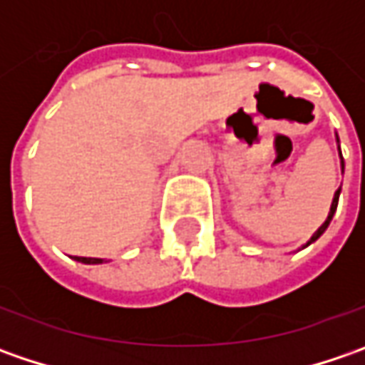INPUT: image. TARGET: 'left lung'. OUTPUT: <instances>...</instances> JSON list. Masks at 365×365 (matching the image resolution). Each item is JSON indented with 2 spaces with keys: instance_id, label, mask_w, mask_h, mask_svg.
I'll return each mask as SVG.
<instances>
[{
  "instance_id": "obj_1",
  "label": "left lung",
  "mask_w": 365,
  "mask_h": 365,
  "mask_svg": "<svg viewBox=\"0 0 365 365\" xmlns=\"http://www.w3.org/2000/svg\"><path fill=\"white\" fill-rule=\"evenodd\" d=\"M335 140H337V144H339V138H337V133H335ZM339 156H341V150H339ZM344 168H345V164H344V158H341V175H344ZM339 195H341V187L339 189L335 190V195H333V201H331V209H329V215H327V219L323 221V225L317 230L313 235H311V240L307 242V244L302 245V247H307V245H311L313 242H317L323 233H325V230L329 227V223H331V219H333V215H335V211H337V203H339Z\"/></svg>"
}]
</instances>
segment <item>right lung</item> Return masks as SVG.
I'll list each match as a JSON object with an SVG mask.
<instances>
[{
    "instance_id": "obj_1",
    "label": "right lung",
    "mask_w": 365,
    "mask_h": 365,
    "mask_svg": "<svg viewBox=\"0 0 365 365\" xmlns=\"http://www.w3.org/2000/svg\"><path fill=\"white\" fill-rule=\"evenodd\" d=\"M77 262L81 264H103V262H109V259H103V258H81V256H75Z\"/></svg>"
}]
</instances>
